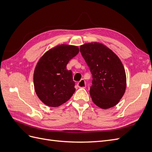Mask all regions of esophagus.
Returning <instances> with one entry per match:
<instances>
[{
  "label": "esophagus",
  "mask_w": 152,
  "mask_h": 152,
  "mask_svg": "<svg viewBox=\"0 0 152 152\" xmlns=\"http://www.w3.org/2000/svg\"><path fill=\"white\" fill-rule=\"evenodd\" d=\"M77 86L79 88H86V82L84 79H81L79 82L77 83Z\"/></svg>",
  "instance_id": "esophagus-1"
}]
</instances>
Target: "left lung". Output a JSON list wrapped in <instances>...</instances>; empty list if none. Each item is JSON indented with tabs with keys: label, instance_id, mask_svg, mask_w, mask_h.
<instances>
[{
	"label": "left lung",
	"instance_id": "left-lung-1",
	"mask_svg": "<svg viewBox=\"0 0 152 152\" xmlns=\"http://www.w3.org/2000/svg\"><path fill=\"white\" fill-rule=\"evenodd\" d=\"M80 51L93 75L90 95L98 107L115 106L125 93L126 75L121 59L106 45L91 42L80 45Z\"/></svg>",
	"mask_w": 152,
	"mask_h": 152
}]
</instances>
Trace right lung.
Wrapping results in <instances>:
<instances>
[{"mask_svg":"<svg viewBox=\"0 0 152 152\" xmlns=\"http://www.w3.org/2000/svg\"><path fill=\"white\" fill-rule=\"evenodd\" d=\"M79 52L77 46L61 44L48 50L39 59L34 70V84L37 95L45 104L59 107L75 93L72 72L66 70V65Z\"/></svg>","mask_w":152,"mask_h":152,"instance_id":"right-lung-1","label":"right lung"}]
</instances>
